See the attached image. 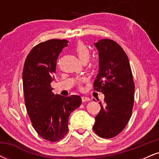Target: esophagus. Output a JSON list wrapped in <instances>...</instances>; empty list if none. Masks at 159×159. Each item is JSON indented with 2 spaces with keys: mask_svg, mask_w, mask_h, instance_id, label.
Returning a JSON list of instances; mask_svg holds the SVG:
<instances>
[{
  "mask_svg": "<svg viewBox=\"0 0 159 159\" xmlns=\"http://www.w3.org/2000/svg\"><path fill=\"white\" fill-rule=\"evenodd\" d=\"M81 100H82V102H85L90 101V98L89 97H86V96H82Z\"/></svg>",
  "mask_w": 159,
  "mask_h": 159,
  "instance_id": "1",
  "label": "esophagus"
}]
</instances>
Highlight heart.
I'll return each mask as SVG.
<instances>
[{"mask_svg": "<svg viewBox=\"0 0 159 159\" xmlns=\"http://www.w3.org/2000/svg\"><path fill=\"white\" fill-rule=\"evenodd\" d=\"M75 52L80 59V61H88L90 56V52L89 48L82 43H78L76 45Z\"/></svg>", "mask_w": 159, "mask_h": 159, "instance_id": "obj_1", "label": "heart"}]
</instances>
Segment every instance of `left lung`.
Wrapping results in <instances>:
<instances>
[{"label": "left lung", "instance_id": "8db88e82", "mask_svg": "<svg viewBox=\"0 0 159 159\" xmlns=\"http://www.w3.org/2000/svg\"><path fill=\"white\" fill-rule=\"evenodd\" d=\"M94 45L98 52V73L94 90L105 95L101 110L95 117L94 132L101 138H111L126 126L134 105V84L129 58L114 40H98Z\"/></svg>", "mask_w": 159, "mask_h": 159}]
</instances>
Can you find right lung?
I'll return each instance as SVG.
<instances>
[{"label":"right lung","instance_id":"obj_1","mask_svg":"<svg viewBox=\"0 0 159 159\" xmlns=\"http://www.w3.org/2000/svg\"><path fill=\"white\" fill-rule=\"evenodd\" d=\"M68 43L54 39L36 45L25 60L22 72L25 106L33 127L39 136L52 142L67 134L69 115L81 104L79 96L55 95L51 87L57 60Z\"/></svg>","mask_w":159,"mask_h":159}]
</instances>
